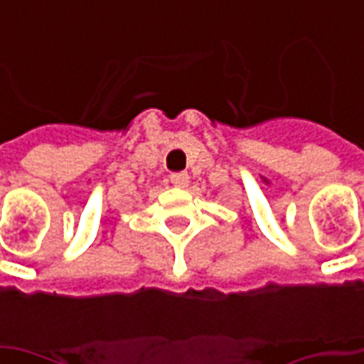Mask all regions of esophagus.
Returning <instances> with one entry per match:
<instances>
[{"label":"esophagus","instance_id":"esophagus-1","mask_svg":"<svg viewBox=\"0 0 364 364\" xmlns=\"http://www.w3.org/2000/svg\"><path fill=\"white\" fill-rule=\"evenodd\" d=\"M169 179L173 183L175 187H187L189 185V173L187 171H179V173H171L169 175Z\"/></svg>","mask_w":364,"mask_h":364}]
</instances>
